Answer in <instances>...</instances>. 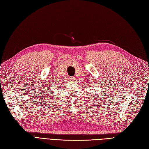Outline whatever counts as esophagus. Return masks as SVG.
<instances>
[{
	"mask_svg": "<svg viewBox=\"0 0 149 149\" xmlns=\"http://www.w3.org/2000/svg\"><path fill=\"white\" fill-rule=\"evenodd\" d=\"M74 77H71V79H74Z\"/></svg>",
	"mask_w": 149,
	"mask_h": 149,
	"instance_id": "obj_1",
	"label": "esophagus"
}]
</instances>
